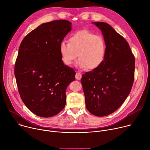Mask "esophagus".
<instances>
[{"instance_id": "obj_1", "label": "esophagus", "mask_w": 150, "mask_h": 150, "mask_svg": "<svg viewBox=\"0 0 150 150\" xmlns=\"http://www.w3.org/2000/svg\"><path fill=\"white\" fill-rule=\"evenodd\" d=\"M81 77H82V75L80 73H79V72H76V75H75L76 79L80 80L81 79Z\"/></svg>"}]
</instances>
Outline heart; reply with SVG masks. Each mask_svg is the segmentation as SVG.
Returning <instances> with one entry per match:
<instances>
[{
    "mask_svg": "<svg viewBox=\"0 0 150 150\" xmlns=\"http://www.w3.org/2000/svg\"><path fill=\"white\" fill-rule=\"evenodd\" d=\"M106 43L104 38L88 30H81L72 34L69 42H60L59 52L63 63L70 66L77 57L79 68L94 70L103 63L106 54Z\"/></svg>",
    "mask_w": 150,
    "mask_h": 150,
    "instance_id": "obj_1",
    "label": "heart"
}]
</instances>
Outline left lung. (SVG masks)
Here are the masks:
<instances>
[{
	"instance_id": "8db88e82",
	"label": "left lung",
	"mask_w": 150,
	"mask_h": 150,
	"mask_svg": "<svg viewBox=\"0 0 150 150\" xmlns=\"http://www.w3.org/2000/svg\"><path fill=\"white\" fill-rule=\"evenodd\" d=\"M94 23L102 31L106 54L102 65L81 79L87 110L105 116L117 110L129 94L134 81L135 57L127 41L109 24Z\"/></svg>"
}]
</instances>
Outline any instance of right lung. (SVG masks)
<instances>
[{
  "instance_id": "1",
  "label": "right lung",
  "mask_w": 150,
  "mask_h": 150,
  "mask_svg": "<svg viewBox=\"0 0 150 150\" xmlns=\"http://www.w3.org/2000/svg\"><path fill=\"white\" fill-rule=\"evenodd\" d=\"M71 30L67 20L42 24L19 46L14 68L18 92L27 108L38 116H53L65 106L66 89L76 73L64 65L59 45Z\"/></svg>"
}]
</instances>
